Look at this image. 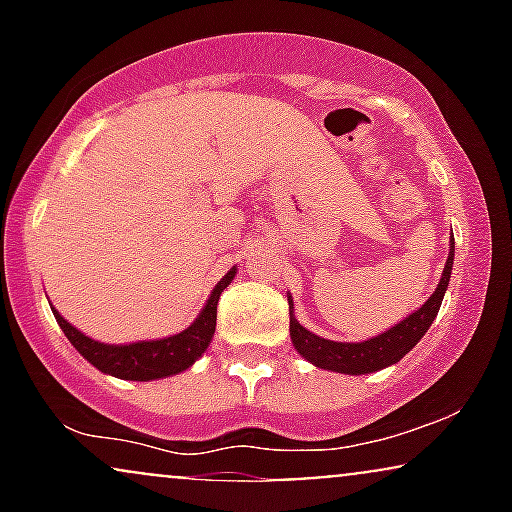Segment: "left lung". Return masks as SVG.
Listing matches in <instances>:
<instances>
[{
    "label": "left lung",
    "mask_w": 512,
    "mask_h": 512,
    "mask_svg": "<svg viewBox=\"0 0 512 512\" xmlns=\"http://www.w3.org/2000/svg\"><path fill=\"white\" fill-rule=\"evenodd\" d=\"M452 250L445 262L443 279H440L438 289L433 291V296L421 305L416 313H411L407 320H402L399 325L392 327L380 334V337L368 339V342L358 344H346V342H330V339H322L317 334L308 332L301 322L296 320L291 313V339L293 346L301 356L308 358L310 363H315L317 368L337 370V373H349V375H361V373H373L385 366H392L399 358L407 354L409 349H414L419 344V339L424 337L431 322L436 320L440 303H443L445 289H448L450 281V269H452ZM291 308V298H289Z\"/></svg>",
    "instance_id": "1"
}]
</instances>
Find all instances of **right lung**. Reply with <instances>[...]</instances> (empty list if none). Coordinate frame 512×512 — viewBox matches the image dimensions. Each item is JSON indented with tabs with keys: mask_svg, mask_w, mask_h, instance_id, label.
Segmentation results:
<instances>
[{
	"mask_svg": "<svg viewBox=\"0 0 512 512\" xmlns=\"http://www.w3.org/2000/svg\"><path fill=\"white\" fill-rule=\"evenodd\" d=\"M233 276H236V269H231V272L216 284V289L211 291L204 310L185 332L168 339H158V342H137L125 346L93 342L86 334H81L76 327L69 325L55 308H52V313H55V320L60 322L62 332L67 334L69 342L74 344V349L79 351L88 363H93L98 370H103V373H110L122 380L166 378V375H175L180 373V370L190 368L192 363L204 354V349L209 346L216 330V303H219L221 291L233 281Z\"/></svg>",
	"mask_w": 512,
	"mask_h": 512,
	"instance_id": "obj_1",
	"label": "right lung"
}]
</instances>
